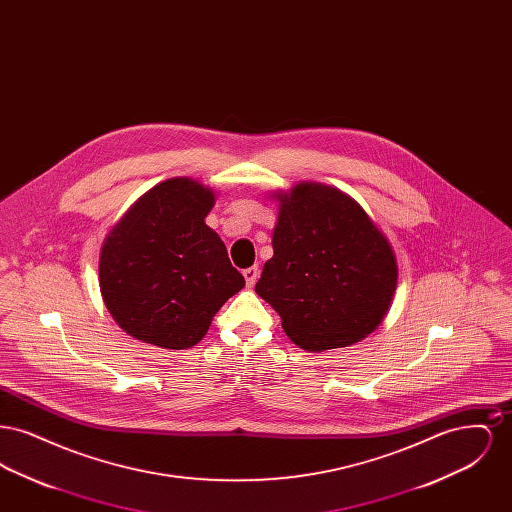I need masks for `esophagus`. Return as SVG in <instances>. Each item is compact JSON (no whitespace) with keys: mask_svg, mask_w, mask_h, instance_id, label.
Returning <instances> with one entry per match:
<instances>
[{"mask_svg":"<svg viewBox=\"0 0 512 512\" xmlns=\"http://www.w3.org/2000/svg\"><path fill=\"white\" fill-rule=\"evenodd\" d=\"M244 278L245 284H247V288H251V286L257 282V278H259V267L245 268Z\"/></svg>","mask_w":512,"mask_h":512,"instance_id":"esophagus-1","label":"esophagus"}]
</instances>
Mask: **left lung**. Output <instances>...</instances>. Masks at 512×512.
<instances>
[{
  "mask_svg": "<svg viewBox=\"0 0 512 512\" xmlns=\"http://www.w3.org/2000/svg\"><path fill=\"white\" fill-rule=\"evenodd\" d=\"M274 255L255 292L305 351L347 347L372 334L390 311L397 259L365 209L338 188L299 182L274 192Z\"/></svg>",
  "mask_w": 512,
  "mask_h": 512,
  "instance_id": "8db88e82",
  "label": "left lung"
}]
</instances>
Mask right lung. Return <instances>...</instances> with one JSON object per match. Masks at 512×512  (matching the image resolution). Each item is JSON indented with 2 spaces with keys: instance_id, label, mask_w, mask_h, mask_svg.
Listing matches in <instances>:
<instances>
[{
  "instance_id": "obj_1",
  "label": "right lung",
  "mask_w": 512,
  "mask_h": 512,
  "mask_svg": "<svg viewBox=\"0 0 512 512\" xmlns=\"http://www.w3.org/2000/svg\"><path fill=\"white\" fill-rule=\"evenodd\" d=\"M213 205L209 186L188 176L169 178L138 197L105 236L99 290L128 336L188 349L244 288L226 245L205 224Z\"/></svg>"
}]
</instances>
